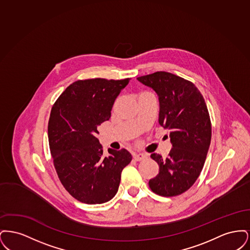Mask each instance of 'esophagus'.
<instances>
[{"label":"esophagus","mask_w":250,"mask_h":250,"mask_svg":"<svg viewBox=\"0 0 250 250\" xmlns=\"http://www.w3.org/2000/svg\"><path fill=\"white\" fill-rule=\"evenodd\" d=\"M145 157H146V155L141 154V153H140V154H134V155H133V158H134V160H136V161H142Z\"/></svg>","instance_id":"obj_1"}]
</instances>
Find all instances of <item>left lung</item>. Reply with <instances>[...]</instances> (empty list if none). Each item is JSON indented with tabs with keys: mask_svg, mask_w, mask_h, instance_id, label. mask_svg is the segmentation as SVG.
<instances>
[{
	"mask_svg": "<svg viewBox=\"0 0 250 250\" xmlns=\"http://www.w3.org/2000/svg\"><path fill=\"white\" fill-rule=\"evenodd\" d=\"M137 80L158 95V123L169 130L172 145L166 158L151 155L159 173L149 187L163 197L177 196L194 185L206 159L212 137L207 106L194 84L171 73L155 72Z\"/></svg>",
	"mask_w": 250,
	"mask_h": 250,
	"instance_id": "left-lung-1",
	"label": "left lung"
}]
</instances>
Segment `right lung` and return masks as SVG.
Returning <instances> with one entry per match:
<instances>
[{"label": "right lung", "instance_id": "1", "mask_svg": "<svg viewBox=\"0 0 250 250\" xmlns=\"http://www.w3.org/2000/svg\"><path fill=\"white\" fill-rule=\"evenodd\" d=\"M130 79H91L69 85L51 108L48 143L60 181L72 197L87 204L110 201L119 188L121 173L130 153L108 149L103 154L98 126Z\"/></svg>", "mask_w": 250, "mask_h": 250}]
</instances>
